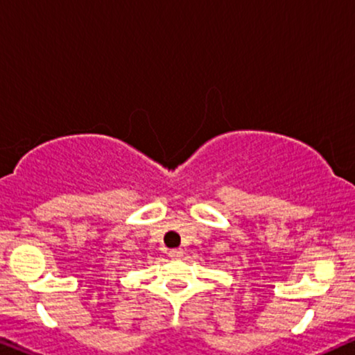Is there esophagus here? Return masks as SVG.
Listing matches in <instances>:
<instances>
[{"label":"esophagus","instance_id":"obj_1","mask_svg":"<svg viewBox=\"0 0 355 355\" xmlns=\"http://www.w3.org/2000/svg\"><path fill=\"white\" fill-rule=\"evenodd\" d=\"M168 255L172 259H180V257H183V249H172L168 252Z\"/></svg>","mask_w":355,"mask_h":355}]
</instances>
